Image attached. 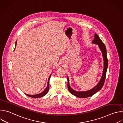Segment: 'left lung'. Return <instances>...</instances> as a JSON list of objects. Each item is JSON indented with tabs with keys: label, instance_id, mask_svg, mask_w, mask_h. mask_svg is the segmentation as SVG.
I'll return each mask as SVG.
<instances>
[{
	"label": "left lung",
	"instance_id": "left-lung-1",
	"mask_svg": "<svg viewBox=\"0 0 123 123\" xmlns=\"http://www.w3.org/2000/svg\"><path fill=\"white\" fill-rule=\"evenodd\" d=\"M93 44H97L101 49L104 60V69L103 71V74L101 77V78L99 81V82L97 84V85L94 87L93 89H91V90H89L88 91H85V92H77L73 89H72L69 84V79L68 77L67 76V79H68V90L69 92L72 93V94L76 96L77 97L79 98H86L90 97L93 94H94L96 92L99 91L103 87L105 79H106V73H107V70L108 66V60L107 58V50L105 46L104 43L102 42V41L101 40V39L99 38L98 35L96 33L94 34V38L92 42Z\"/></svg>",
	"mask_w": 123,
	"mask_h": 123
}]
</instances>
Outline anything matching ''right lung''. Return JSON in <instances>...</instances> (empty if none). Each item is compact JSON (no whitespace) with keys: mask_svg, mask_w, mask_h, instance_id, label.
Masks as SVG:
<instances>
[{"mask_svg":"<svg viewBox=\"0 0 123 123\" xmlns=\"http://www.w3.org/2000/svg\"><path fill=\"white\" fill-rule=\"evenodd\" d=\"M16 42H17L16 41L15 44V47H16ZM50 76H51V74L49 75V80H48V84H47V86L46 87V89L43 92H42L41 93H40L39 94H35V95H29V94H26V93H25V94L26 95H27V96H29L30 97H32V98H38L42 97L45 96L48 93V92L49 91V78H50Z\"/></svg>","mask_w":123,"mask_h":123,"instance_id":"obj_1","label":"right lung"}]
</instances>
